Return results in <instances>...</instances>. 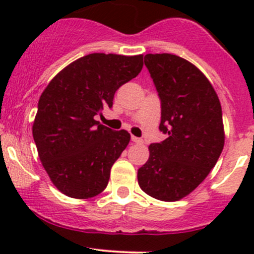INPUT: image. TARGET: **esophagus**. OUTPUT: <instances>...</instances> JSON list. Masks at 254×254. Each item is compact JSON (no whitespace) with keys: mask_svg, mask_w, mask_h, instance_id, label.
<instances>
[{"mask_svg":"<svg viewBox=\"0 0 254 254\" xmlns=\"http://www.w3.org/2000/svg\"><path fill=\"white\" fill-rule=\"evenodd\" d=\"M131 140H132V142H135V143H142L143 142L142 139H140V137H136V136H131Z\"/></svg>","mask_w":254,"mask_h":254,"instance_id":"1","label":"esophagus"}]
</instances>
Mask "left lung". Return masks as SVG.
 Wrapping results in <instances>:
<instances>
[{
  "mask_svg": "<svg viewBox=\"0 0 254 254\" xmlns=\"http://www.w3.org/2000/svg\"><path fill=\"white\" fill-rule=\"evenodd\" d=\"M145 65L161 101L160 131L167 139L148 146L137 171L140 188L152 198L176 201L193 191L224 148L221 104L193 64L172 54H147Z\"/></svg>",
  "mask_w": 254,
  "mask_h": 254,
  "instance_id": "left-lung-1",
  "label": "left lung"
}]
</instances>
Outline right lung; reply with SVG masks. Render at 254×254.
Wrapping results in <instances>:
<instances>
[{
    "mask_svg": "<svg viewBox=\"0 0 254 254\" xmlns=\"http://www.w3.org/2000/svg\"><path fill=\"white\" fill-rule=\"evenodd\" d=\"M142 58L89 54L60 71L40 96L33 137L51 182L65 195L88 199L106 189L130 134L94 117L112 108L117 89L139 75Z\"/></svg>",
    "mask_w": 254,
    "mask_h": 254,
    "instance_id": "right-lung-1",
    "label": "right lung"
}]
</instances>
